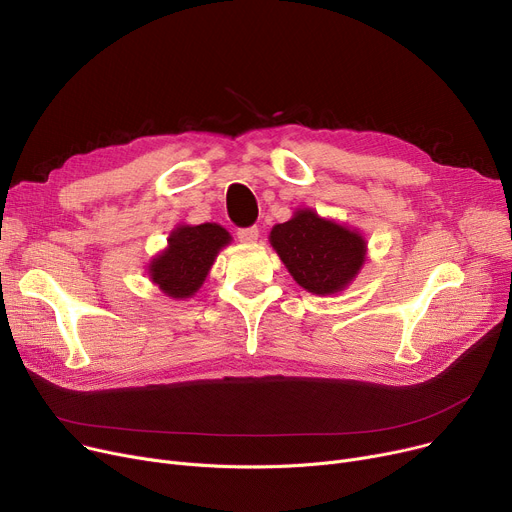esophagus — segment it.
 Returning <instances> with one entry per match:
<instances>
[{
    "label": "esophagus",
    "mask_w": 512,
    "mask_h": 512,
    "mask_svg": "<svg viewBox=\"0 0 512 512\" xmlns=\"http://www.w3.org/2000/svg\"><path fill=\"white\" fill-rule=\"evenodd\" d=\"M237 239L243 243H254L258 239V227H243L237 229Z\"/></svg>",
    "instance_id": "1"
}]
</instances>
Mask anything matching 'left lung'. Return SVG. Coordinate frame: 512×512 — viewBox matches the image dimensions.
<instances>
[{
    "label": "left lung",
    "instance_id": "8db88e82",
    "mask_svg": "<svg viewBox=\"0 0 512 512\" xmlns=\"http://www.w3.org/2000/svg\"><path fill=\"white\" fill-rule=\"evenodd\" d=\"M271 243L291 277L319 296L342 291L364 262V239L312 210H300L291 221L275 225Z\"/></svg>",
    "mask_w": 512,
    "mask_h": 512
}]
</instances>
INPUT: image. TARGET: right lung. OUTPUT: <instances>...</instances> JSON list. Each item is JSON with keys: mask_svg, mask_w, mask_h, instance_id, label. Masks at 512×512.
<instances>
[{"mask_svg": "<svg viewBox=\"0 0 512 512\" xmlns=\"http://www.w3.org/2000/svg\"><path fill=\"white\" fill-rule=\"evenodd\" d=\"M229 241L221 225H183L170 233L168 248L150 264V275L166 296L189 298L200 289L218 250Z\"/></svg>", "mask_w": 512, "mask_h": 512, "instance_id": "right-lung-1", "label": "right lung"}]
</instances>
